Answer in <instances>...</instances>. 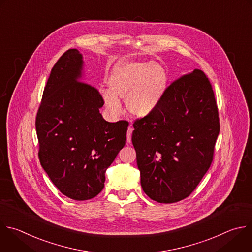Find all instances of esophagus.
Instances as JSON below:
<instances>
[{
  "instance_id": "34e87169",
  "label": "esophagus",
  "mask_w": 252,
  "mask_h": 252,
  "mask_svg": "<svg viewBox=\"0 0 252 252\" xmlns=\"http://www.w3.org/2000/svg\"><path fill=\"white\" fill-rule=\"evenodd\" d=\"M132 130H133V128H132L131 126H129V127L127 128V133H126V141H127V143H130V142H131V133H132Z\"/></svg>"
}]
</instances>
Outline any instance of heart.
<instances>
[{
	"mask_svg": "<svg viewBox=\"0 0 252 252\" xmlns=\"http://www.w3.org/2000/svg\"><path fill=\"white\" fill-rule=\"evenodd\" d=\"M110 90H102L101 97L113 116H120L126 101L128 112L145 118L159 106L166 88L167 73L152 60H126L117 65L108 80Z\"/></svg>",
	"mask_w": 252,
	"mask_h": 252,
	"instance_id": "obj_1",
	"label": "heart"
}]
</instances>
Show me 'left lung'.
Wrapping results in <instances>:
<instances>
[{"instance_id": "obj_1", "label": "left lung", "mask_w": 252, "mask_h": 252, "mask_svg": "<svg viewBox=\"0 0 252 252\" xmlns=\"http://www.w3.org/2000/svg\"><path fill=\"white\" fill-rule=\"evenodd\" d=\"M140 184L152 200L171 204L187 198L213 161L220 120L206 74L195 69L174 81L149 116L133 124Z\"/></svg>"}]
</instances>
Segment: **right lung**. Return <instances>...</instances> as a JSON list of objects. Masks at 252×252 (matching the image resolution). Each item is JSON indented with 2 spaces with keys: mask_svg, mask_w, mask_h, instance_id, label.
Segmentation results:
<instances>
[{
  "mask_svg": "<svg viewBox=\"0 0 252 252\" xmlns=\"http://www.w3.org/2000/svg\"><path fill=\"white\" fill-rule=\"evenodd\" d=\"M83 56L69 49L53 66L35 128L42 168L66 197L85 201L104 188L105 173L125 146L128 124L109 123L97 89L81 82Z\"/></svg>",
  "mask_w": 252,
  "mask_h": 252,
  "instance_id": "right-lung-1",
  "label": "right lung"
}]
</instances>
